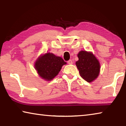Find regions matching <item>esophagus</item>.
<instances>
[{"instance_id": "34e87169", "label": "esophagus", "mask_w": 126, "mask_h": 126, "mask_svg": "<svg viewBox=\"0 0 126 126\" xmlns=\"http://www.w3.org/2000/svg\"><path fill=\"white\" fill-rule=\"evenodd\" d=\"M67 63L69 64H73V61L72 60H69L67 62Z\"/></svg>"}]
</instances>
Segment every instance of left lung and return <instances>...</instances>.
Returning <instances> with one entry per match:
<instances>
[{"label": "left lung", "instance_id": "obj_1", "mask_svg": "<svg viewBox=\"0 0 126 126\" xmlns=\"http://www.w3.org/2000/svg\"><path fill=\"white\" fill-rule=\"evenodd\" d=\"M78 61L76 64L80 76L89 83L97 78L99 74L101 65L92 52L81 50L77 54Z\"/></svg>", "mask_w": 126, "mask_h": 126}]
</instances>
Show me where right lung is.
Returning <instances> with one entry per match:
<instances>
[{"mask_svg":"<svg viewBox=\"0 0 126 126\" xmlns=\"http://www.w3.org/2000/svg\"><path fill=\"white\" fill-rule=\"evenodd\" d=\"M66 64L61 57L48 52L38 57L35 62L34 67L40 77L50 81L58 75L62 66Z\"/></svg>","mask_w":126,"mask_h":126,"instance_id":"add662e5","label":"right lung"}]
</instances>
